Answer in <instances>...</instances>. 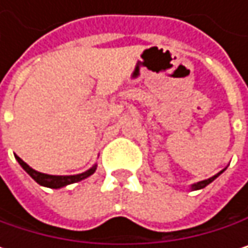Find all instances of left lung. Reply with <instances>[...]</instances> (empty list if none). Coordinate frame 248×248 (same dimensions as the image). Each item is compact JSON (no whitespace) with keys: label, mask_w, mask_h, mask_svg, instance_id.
Here are the masks:
<instances>
[{"label":"left lung","mask_w":248,"mask_h":248,"mask_svg":"<svg viewBox=\"0 0 248 248\" xmlns=\"http://www.w3.org/2000/svg\"><path fill=\"white\" fill-rule=\"evenodd\" d=\"M223 171H224V170H223ZM223 171H220L218 174L213 175V177H211V178H208V180L200 181V183H197V184H193V186H191V187H193V190H202V188H204V187H205V186H208V184H210L211 181H214V180H216V178H217V177H218V175H220V174H221Z\"/></svg>","instance_id":"left-lung-1"}]
</instances>
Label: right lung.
<instances>
[{"mask_svg":"<svg viewBox=\"0 0 248 248\" xmlns=\"http://www.w3.org/2000/svg\"><path fill=\"white\" fill-rule=\"evenodd\" d=\"M16 161L19 163V166L27 171L40 186H44V187H49V188H61V187H65L68 184H73V183H77L81 181L87 177H90L94 171H95V166L93 169H90L88 171L82 172V174H77V175H48V174H43V172H38V171L32 170L27 163H24L18 155L16 157Z\"/></svg>","mask_w":248,"mask_h":248,"instance_id":"obj_1","label":"right lung"}]
</instances>
